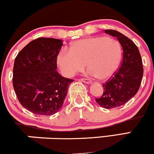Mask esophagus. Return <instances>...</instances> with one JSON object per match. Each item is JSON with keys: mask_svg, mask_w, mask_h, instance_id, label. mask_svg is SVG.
<instances>
[{"mask_svg": "<svg viewBox=\"0 0 154 154\" xmlns=\"http://www.w3.org/2000/svg\"><path fill=\"white\" fill-rule=\"evenodd\" d=\"M81 80H82L83 82L86 83V84H91V83L92 82V81L91 80V79H86V78H82V79H81Z\"/></svg>", "mask_w": 154, "mask_h": 154, "instance_id": "obj_1", "label": "esophagus"}]
</instances>
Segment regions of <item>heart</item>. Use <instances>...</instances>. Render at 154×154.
<instances>
[{
  "label": "heart",
  "instance_id": "1",
  "mask_svg": "<svg viewBox=\"0 0 154 154\" xmlns=\"http://www.w3.org/2000/svg\"><path fill=\"white\" fill-rule=\"evenodd\" d=\"M69 51L62 49L56 57L61 73L71 77L84 69L87 73L106 80L115 74L122 59V48L119 42L106 36L90 37L72 43Z\"/></svg>",
  "mask_w": 154,
  "mask_h": 154
}]
</instances>
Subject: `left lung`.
Returning a JSON list of instances; mask_svg holds the SVG:
<instances>
[{
  "label": "left lung",
  "instance_id": "obj_1",
  "mask_svg": "<svg viewBox=\"0 0 154 154\" xmlns=\"http://www.w3.org/2000/svg\"><path fill=\"white\" fill-rule=\"evenodd\" d=\"M105 32L116 37L123 50L121 66L103 86V93L95 100L101 107L112 109L126 103L138 91L143 75L140 54L137 45L118 31L105 29Z\"/></svg>",
  "mask_w": 154,
  "mask_h": 154
}]
</instances>
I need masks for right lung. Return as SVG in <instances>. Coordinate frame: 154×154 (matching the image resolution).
Masks as SVG:
<instances>
[{
	"label": "right lung",
	"mask_w": 154,
	"mask_h": 154,
	"mask_svg": "<svg viewBox=\"0 0 154 154\" xmlns=\"http://www.w3.org/2000/svg\"><path fill=\"white\" fill-rule=\"evenodd\" d=\"M62 40L40 38L32 40L16 57L13 86L22 106L39 115H53L62 107L74 79L56 71V57Z\"/></svg>",
	"instance_id": "obj_1"
}]
</instances>
